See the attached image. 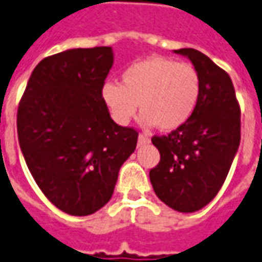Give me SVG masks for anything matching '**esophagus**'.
<instances>
[{
	"mask_svg": "<svg viewBox=\"0 0 262 262\" xmlns=\"http://www.w3.org/2000/svg\"><path fill=\"white\" fill-rule=\"evenodd\" d=\"M150 140H149V138L146 136V135H139V138H138V146H145L147 145Z\"/></svg>",
	"mask_w": 262,
	"mask_h": 262,
	"instance_id": "34e87169",
	"label": "esophagus"
}]
</instances>
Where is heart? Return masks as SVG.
I'll return each mask as SVG.
<instances>
[{
    "instance_id": "1",
    "label": "heart",
    "mask_w": 262,
    "mask_h": 262,
    "mask_svg": "<svg viewBox=\"0 0 262 262\" xmlns=\"http://www.w3.org/2000/svg\"><path fill=\"white\" fill-rule=\"evenodd\" d=\"M201 80L193 66L165 57H149L122 73V83H106L101 97L117 123H129L140 110L146 126L176 130L193 115Z\"/></svg>"
}]
</instances>
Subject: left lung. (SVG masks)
Segmentation results:
<instances>
[{"mask_svg": "<svg viewBox=\"0 0 262 262\" xmlns=\"http://www.w3.org/2000/svg\"><path fill=\"white\" fill-rule=\"evenodd\" d=\"M198 71L201 94L193 115L168 136L152 138L161 162L149 172L155 193L178 212L208 205L228 175L241 140V112L231 77L193 49L173 50Z\"/></svg>", "mask_w": 262, "mask_h": 262, "instance_id": "obj_1", "label": "left lung"}]
</instances>
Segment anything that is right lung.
<instances>
[{
    "label": "right lung",
    "mask_w": 262,
    "mask_h": 262,
    "mask_svg": "<svg viewBox=\"0 0 262 262\" xmlns=\"http://www.w3.org/2000/svg\"><path fill=\"white\" fill-rule=\"evenodd\" d=\"M112 47L70 49L35 66L17 113L34 181L63 212L86 216L107 204L138 132L113 122L101 97Z\"/></svg>",
    "instance_id": "obj_1"
}]
</instances>
